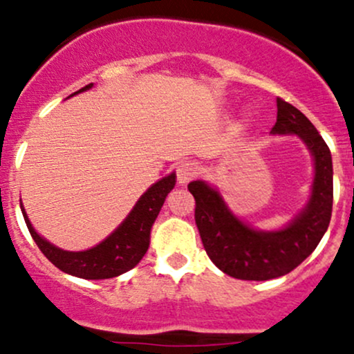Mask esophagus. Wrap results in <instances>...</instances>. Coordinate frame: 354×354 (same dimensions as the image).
I'll return each mask as SVG.
<instances>
[{
    "instance_id": "34e87169",
    "label": "esophagus",
    "mask_w": 354,
    "mask_h": 354,
    "mask_svg": "<svg viewBox=\"0 0 354 354\" xmlns=\"http://www.w3.org/2000/svg\"><path fill=\"white\" fill-rule=\"evenodd\" d=\"M201 171V166L198 161H183V163L176 168V178L180 185H186L191 180L198 176Z\"/></svg>"
}]
</instances>
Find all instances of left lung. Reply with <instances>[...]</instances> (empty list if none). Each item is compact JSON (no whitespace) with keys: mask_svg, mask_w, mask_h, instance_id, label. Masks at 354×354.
<instances>
[{"mask_svg":"<svg viewBox=\"0 0 354 354\" xmlns=\"http://www.w3.org/2000/svg\"><path fill=\"white\" fill-rule=\"evenodd\" d=\"M273 135H296L315 160V180L308 205L283 230L261 231L245 225L228 209L221 194L205 181H191L194 221L211 261L236 279L266 281L288 274L310 256L330 226L333 161L328 145L306 116L281 98Z\"/></svg>","mask_w":354,"mask_h":354,"instance_id":"left-lung-1","label":"left lung"}]
</instances>
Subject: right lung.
Segmentation results:
<instances>
[{"mask_svg": "<svg viewBox=\"0 0 354 354\" xmlns=\"http://www.w3.org/2000/svg\"><path fill=\"white\" fill-rule=\"evenodd\" d=\"M91 86L93 83L86 84L73 95L86 91ZM174 185H176L174 173L154 183L151 188H148L143 196L138 200L135 208L126 216L124 221L100 245L86 251H64L51 245L50 241L36 233L24 213L23 205L21 211L35 243L56 268L83 279H108L126 273L141 261V258L148 251L149 234H151L154 219L160 214L161 206Z\"/></svg>", "mask_w": 354, "mask_h": 354, "instance_id": "obj_1", "label": "right lung"}]
</instances>
